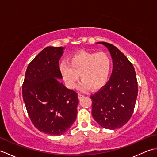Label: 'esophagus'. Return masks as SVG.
Segmentation results:
<instances>
[{
    "label": "esophagus",
    "instance_id": "obj_1",
    "mask_svg": "<svg viewBox=\"0 0 157 157\" xmlns=\"http://www.w3.org/2000/svg\"><path fill=\"white\" fill-rule=\"evenodd\" d=\"M84 95H83V94H80V93H79V94H78V98L79 99V100H80V99H82L83 97H84Z\"/></svg>",
    "mask_w": 157,
    "mask_h": 157
}]
</instances>
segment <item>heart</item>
<instances>
[{
  "label": "heart",
  "instance_id": "b5f03b06",
  "mask_svg": "<svg viewBox=\"0 0 157 157\" xmlns=\"http://www.w3.org/2000/svg\"><path fill=\"white\" fill-rule=\"evenodd\" d=\"M111 70V60L105 52L81 51L69 58V64L62 62L60 71L69 88H75L79 75L82 89L98 90L107 82Z\"/></svg>",
  "mask_w": 157,
  "mask_h": 157
}]
</instances>
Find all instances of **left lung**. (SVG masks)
Returning <instances> with one entry per match:
<instances>
[{
	"label": "left lung",
	"mask_w": 157,
	"mask_h": 157,
	"mask_svg": "<svg viewBox=\"0 0 157 157\" xmlns=\"http://www.w3.org/2000/svg\"><path fill=\"white\" fill-rule=\"evenodd\" d=\"M108 48L113 68L109 81L90 96L93 118L102 128H121L131 118L138 96V82L134 66L111 44L100 42Z\"/></svg>",
	"instance_id": "8db88e82"
}]
</instances>
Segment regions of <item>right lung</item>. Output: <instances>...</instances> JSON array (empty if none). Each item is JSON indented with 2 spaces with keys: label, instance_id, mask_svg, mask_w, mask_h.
Listing matches in <instances>:
<instances>
[{
  "label": "right lung",
  "instance_id": "right-lung-1",
  "mask_svg": "<svg viewBox=\"0 0 157 157\" xmlns=\"http://www.w3.org/2000/svg\"><path fill=\"white\" fill-rule=\"evenodd\" d=\"M63 47L47 46L29 63L22 95L31 121L36 128L52 136L62 135L77 117L78 93L61 82L59 63Z\"/></svg>",
  "mask_w": 157,
  "mask_h": 157
}]
</instances>
